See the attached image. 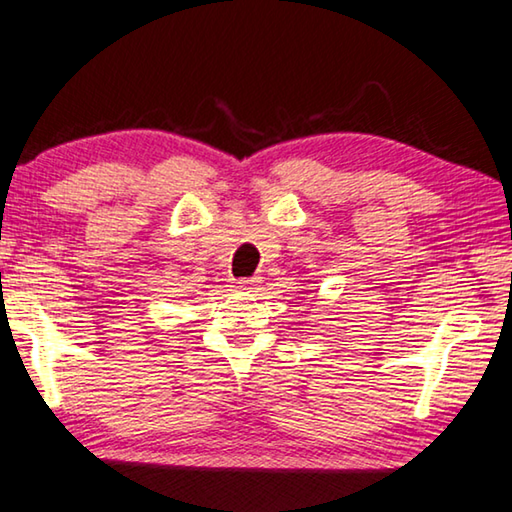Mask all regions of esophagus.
I'll list each match as a JSON object with an SVG mask.
<instances>
[{"mask_svg": "<svg viewBox=\"0 0 512 512\" xmlns=\"http://www.w3.org/2000/svg\"><path fill=\"white\" fill-rule=\"evenodd\" d=\"M258 283V279H238L236 281V288L238 290H251Z\"/></svg>", "mask_w": 512, "mask_h": 512, "instance_id": "esophagus-1", "label": "esophagus"}]
</instances>
